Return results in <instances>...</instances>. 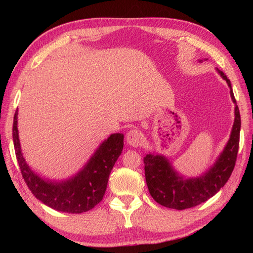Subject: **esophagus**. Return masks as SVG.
Here are the masks:
<instances>
[{
  "instance_id": "obj_1",
  "label": "esophagus",
  "mask_w": 253,
  "mask_h": 253,
  "mask_svg": "<svg viewBox=\"0 0 253 253\" xmlns=\"http://www.w3.org/2000/svg\"><path fill=\"white\" fill-rule=\"evenodd\" d=\"M142 139V136L141 133L138 131V129H131V131H128L126 134V141L129 145H132V147H138L140 144Z\"/></svg>"
}]
</instances>
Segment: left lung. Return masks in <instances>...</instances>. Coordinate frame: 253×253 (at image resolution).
I'll return each mask as SVG.
<instances>
[{
    "label": "left lung",
    "instance_id": "1",
    "mask_svg": "<svg viewBox=\"0 0 253 253\" xmlns=\"http://www.w3.org/2000/svg\"><path fill=\"white\" fill-rule=\"evenodd\" d=\"M218 73L230 86L231 98L236 103L230 80L221 71ZM240 131L241 115L236 105L231 136L224 152L215 165L198 178H182L172 169L164 156L148 154L143 158V163L145 181L151 196L167 208L183 210L200 205L216 194L225 186L234 169L240 144Z\"/></svg>",
    "mask_w": 253,
    "mask_h": 253
}]
</instances>
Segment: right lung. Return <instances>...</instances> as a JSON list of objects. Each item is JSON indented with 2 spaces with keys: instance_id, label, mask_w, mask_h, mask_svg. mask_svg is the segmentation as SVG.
<instances>
[{
  "instance_id": "add662e5",
  "label": "right lung",
  "mask_w": 253,
  "mask_h": 253,
  "mask_svg": "<svg viewBox=\"0 0 253 253\" xmlns=\"http://www.w3.org/2000/svg\"><path fill=\"white\" fill-rule=\"evenodd\" d=\"M18 109L13 116L12 137L23 178L32 193L50 208L66 213H82L102 201L109 176L124 149V135L113 134L89 159L84 169L70 180L46 181L35 174L22 155L18 134Z\"/></svg>"
}]
</instances>
